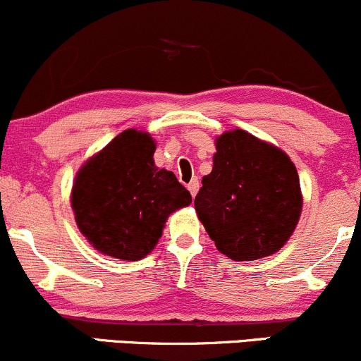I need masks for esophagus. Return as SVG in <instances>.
Returning <instances> with one entry per match:
<instances>
[{
	"label": "esophagus",
	"instance_id": "esophagus-1",
	"mask_svg": "<svg viewBox=\"0 0 361 361\" xmlns=\"http://www.w3.org/2000/svg\"><path fill=\"white\" fill-rule=\"evenodd\" d=\"M198 186H200V183H198L197 178H193V180L188 183V190H190V193H192L193 198H195V195H197V192H198Z\"/></svg>",
	"mask_w": 361,
	"mask_h": 361
}]
</instances>
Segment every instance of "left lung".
I'll use <instances>...</instances> for the list:
<instances>
[{
    "label": "left lung",
    "mask_w": 361,
    "mask_h": 361,
    "mask_svg": "<svg viewBox=\"0 0 361 361\" xmlns=\"http://www.w3.org/2000/svg\"><path fill=\"white\" fill-rule=\"evenodd\" d=\"M215 151L212 171L195 197L207 234L234 261L275 255L302 214L295 164L280 147L241 128L219 135Z\"/></svg>",
    "instance_id": "8db88e82"
}]
</instances>
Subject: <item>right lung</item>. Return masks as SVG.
<instances>
[{
    "mask_svg": "<svg viewBox=\"0 0 361 361\" xmlns=\"http://www.w3.org/2000/svg\"><path fill=\"white\" fill-rule=\"evenodd\" d=\"M156 140L128 128L78 169L71 207L78 229L102 255L137 261L156 247L164 224L192 204L168 169L154 164Z\"/></svg>",
    "mask_w": 361,
    "mask_h": 361,
    "instance_id": "obj_1",
    "label": "right lung"
}]
</instances>
